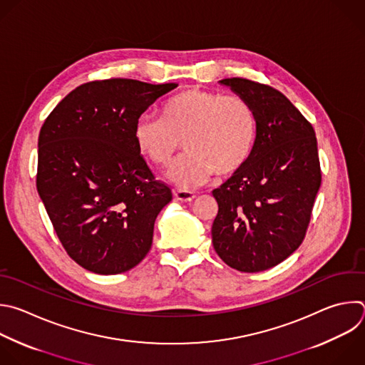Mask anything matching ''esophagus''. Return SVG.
Instances as JSON below:
<instances>
[{"mask_svg":"<svg viewBox=\"0 0 365 365\" xmlns=\"http://www.w3.org/2000/svg\"><path fill=\"white\" fill-rule=\"evenodd\" d=\"M175 197L180 202H190L195 199V193L189 192V190H176Z\"/></svg>","mask_w":365,"mask_h":365,"instance_id":"1","label":"esophagus"}]
</instances>
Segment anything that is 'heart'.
<instances>
[{"mask_svg": "<svg viewBox=\"0 0 365 365\" xmlns=\"http://www.w3.org/2000/svg\"><path fill=\"white\" fill-rule=\"evenodd\" d=\"M133 138L139 152L160 168L173 160L183 140L187 153L173 163L168 178L180 189H195L213 173L226 178L248 163L258 117L244 97L190 87L172 96L162 115L139 117Z\"/></svg>", "mask_w": 365, "mask_h": 365, "instance_id": "heart-1", "label": "heart"}]
</instances>
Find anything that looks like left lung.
<instances>
[{
  "label": "left lung",
  "mask_w": 365,
  "mask_h": 365,
  "mask_svg": "<svg viewBox=\"0 0 365 365\" xmlns=\"http://www.w3.org/2000/svg\"><path fill=\"white\" fill-rule=\"evenodd\" d=\"M220 83L252 104L258 138L248 163L212 192V242L230 268L261 272L285 261L305 237L321 186L317 138L277 88L240 77Z\"/></svg>",
  "instance_id": "obj_1"
}]
</instances>
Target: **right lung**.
Instances as JSON below:
<instances>
[{"mask_svg": "<svg viewBox=\"0 0 365 365\" xmlns=\"http://www.w3.org/2000/svg\"><path fill=\"white\" fill-rule=\"evenodd\" d=\"M176 87L132 78L84 83L44 121L37 190L63 248L90 272H126L150 251L155 220L172 190L155 179L133 129Z\"/></svg>", "mask_w": 365, "mask_h": 365, "instance_id": "add662e5", "label": "right lung"}]
</instances>
